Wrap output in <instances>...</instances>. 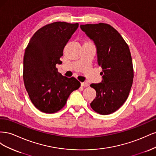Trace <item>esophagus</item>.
Masks as SVG:
<instances>
[{
    "mask_svg": "<svg viewBox=\"0 0 156 156\" xmlns=\"http://www.w3.org/2000/svg\"><path fill=\"white\" fill-rule=\"evenodd\" d=\"M81 86L84 87H87L89 86V84L87 82H84V83H81Z\"/></svg>",
    "mask_w": 156,
    "mask_h": 156,
    "instance_id": "esophagus-1",
    "label": "esophagus"
}]
</instances>
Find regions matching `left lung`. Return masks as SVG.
<instances>
[{
	"instance_id": "obj_1",
	"label": "left lung",
	"mask_w": 156,
	"mask_h": 156,
	"mask_svg": "<svg viewBox=\"0 0 156 156\" xmlns=\"http://www.w3.org/2000/svg\"><path fill=\"white\" fill-rule=\"evenodd\" d=\"M95 43L98 63L101 67L103 81L90 84L96 97L90 103L98 114L115 112L129 96L133 80V67L128 45L115 29L107 23L80 26Z\"/></svg>"
}]
</instances>
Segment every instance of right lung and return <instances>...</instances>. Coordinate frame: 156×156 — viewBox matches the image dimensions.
<instances>
[{"label": "right lung", "mask_w": 156, "mask_h": 156, "mask_svg": "<svg viewBox=\"0 0 156 156\" xmlns=\"http://www.w3.org/2000/svg\"><path fill=\"white\" fill-rule=\"evenodd\" d=\"M79 23L57 21L37 30L25 49L23 58V81L30 100L39 111L51 114L64 107L70 94L80 83L58 72L56 65Z\"/></svg>", "instance_id": "add662e5"}]
</instances>
